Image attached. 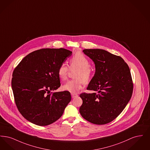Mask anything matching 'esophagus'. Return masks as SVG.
Instances as JSON below:
<instances>
[{
  "label": "esophagus",
  "mask_w": 150,
  "mask_h": 150,
  "mask_svg": "<svg viewBox=\"0 0 150 150\" xmlns=\"http://www.w3.org/2000/svg\"><path fill=\"white\" fill-rule=\"evenodd\" d=\"M78 94H75V93H71V97L72 98H75V97H78Z\"/></svg>",
  "instance_id": "34e87169"
}]
</instances>
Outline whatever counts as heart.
Wrapping results in <instances>:
<instances>
[{
	"label": "heart",
	"mask_w": 150,
	"mask_h": 150,
	"mask_svg": "<svg viewBox=\"0 0 150 150\" xmlns=\"http://www.w3.org/2000/svg\"><path fill=\"white\" fill-rule=\"evenodd\" d=\"M70 69H76L75 76L76 80L67 81L62 88L63 90L71 93H78L82 89L83 85L89 81L91 78L92 71L90 69V62L88 59L82 53L75 54L69 61ZM69 68L66 64H61L58 69V75L61 80H64L67 76Z\"/></svg>",
	"instance_id": "1"
}]
</instances>
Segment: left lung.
<instances>
[{
  "instance_id": "1",
  "label": "left lung",
  "mask_w": 150,
  "mask_h": 150,
  "mask_svg": "<svg viewBox=\"0 0 150 150\" xmlns=\"http://www.w3.org/2000/svg\"><path fill=\"white\" fill-rule=\"evenodd\" d=\"M84 53L94 63L96 71L87 90L82 93L81 116L94 124H106L120 114L130 100L133 85L128 65L120 56L100 49H86Z\"/></svg>"
}]
</instances>
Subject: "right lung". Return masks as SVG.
<instances>
[{
  "mask_svg": "<svg viewBox=\"0 0 150 150\" xmlns=\"http://www.w3.org/2000/svg\"><path fill=\"white\" fill-rule=\"evenodd\" d=\"M64 48H45L24 57L12 74V88L20 112L28 121L46 126L57 121L71 100L68 91L54 92L60 86L59 66L72 55Z\"/></svg>",
  "mask_w": 150,
  "mask_h": 150,
  "instance_id": "obj_1",
  "label": "right lung"
}]
</instances>
